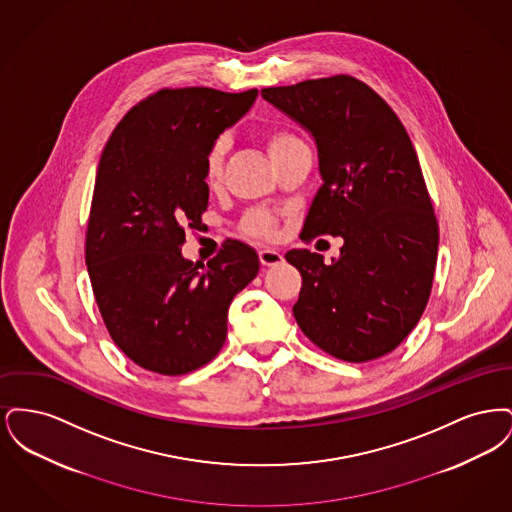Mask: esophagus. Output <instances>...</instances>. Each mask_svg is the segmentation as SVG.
<instances>
[{
	"mask_svg": "<svg viewBox=\"0 0 512 512\" xmlns=\"http://www.w3.org/2000/svg\"><path fill=\"white\" fill-rule=\"evenodd\" d=\"M259 261L263 267H276L284 261V255L276 249H261L259 251Z\"/></svg>",
	"mask_w": 512,
	"mask_h": 512,
	"instance_id": "34e87169",
	"label": "esophagus"
}]
</instances>
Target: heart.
I'll return each mask as SVG.
<instances>
[{"label":"heart","mask_w":512,"mask_h":512,"mask_svg":"<svg viewBox=\"0 0 512 512\" xmlns=\"http://www.w3.org/2000/svg\"><path fill=\"white\" fill-rule=\"evenodd\" d=\"M265 147H267L268 155L272 161L284 157L286 153H290L293 149L303 147L301 140L297 136H293L292 132L284 130V128H270L265 132ZM224 142L220 140L215 146L211 147L209 155H207V182L215 184L222 174V159H224ZM245 230L253 236H270L274 232V220L263 211H251L244 220Z\"/></svg>","instance_id":"obj_1"}]
</instances>
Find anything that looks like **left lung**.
Masks as SVG:
<instances>
[{
  "label": "left lung",
  "mask_w": 512,
  "mask_h": 512,
  "mask_svg": "<svg viewBox=\"0 0 512 512\" xmlns=\"http://www.w3.org/2000/svg\"><path fill=\"white\" fill-rule=\"evenodd\" d=\"M261 96L317 144L322 186L303 240L343 238L332 265L309 249L286 253L303 278L293 317L336 359H378L422 317L438 259V220L413 142L390 105L347 74Z\"/></svg>",
  "instance_id": "8db88e82"
}]
</instances>
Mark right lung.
Wrapping results in <instances>:
<instances>
[{
	"mask_svg": "<svg viewBox=\"0 0 512 512\" xmlns=\"http://www.w3.org/2000/svg\"><path fill=\"white\" fill-rule=\"evenodd\" d=\"M257 90L176 88L132 107L103 147L86 232V265L113 341L136 365L180 376L226 340L228 307L259 272L255 249L226 242L201 268L182 257L184 228L209 203L207 155Z\"/></svg>",
	"mask_w": 512,
	"mask_h": 512,
	"instance_id": "obj_1",
	"label": "right lung"
}]
</instances>
